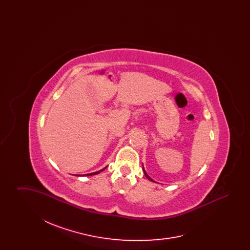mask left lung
I'll return each instance as SVG.
<instances>
[{"mask_svg": "<svg viewBox=\"0 0 250 250\" xmlns=\"http://www.w3.org/2000/svg\"><path fill=\"white\" fill-rule=\"evenodd\" d=\"M143 172H144V175H145V176H146V177H147V178L149 179V180H150V181H152V182H154V180H153V179H152V178H150V177H149V175H148V174H147V173H146V171H145V169H144V167H143Z\"/></svg>", "mask_w": 250, "mask_h": 250, "instance_id": "obj_1", "label": "left lung"}]
</instances>
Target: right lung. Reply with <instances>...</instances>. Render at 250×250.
<instances>
[{"label":"right lung","mask_w":250,"mask_h":250,"mask_svg":"<svg viewBox=\"0 0 250 250\" xmlns=\"http://www.w3.org/2000/svg\"><path fill=\"white\" fill-rule=\"evenodd\" d=\"M106 167H104L103 169H101V170H99V171H96V172H93V173H89V174H87V175H95V174H98L100 171H102V170H104Z\"/></svg>","instance_id":"obj_1"}]
</instances>
